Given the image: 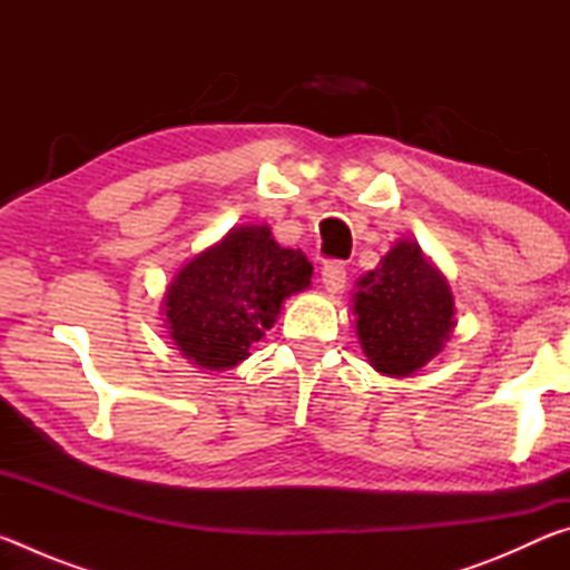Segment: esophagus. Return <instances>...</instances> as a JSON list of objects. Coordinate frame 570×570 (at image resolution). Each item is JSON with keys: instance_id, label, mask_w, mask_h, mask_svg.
I'll list each match as a JSON object with an SVG mask.
<instances>
[{"instance_id": "esophagus-1", "label": "esophagus", "mask_w": 570, "mask_h": 570, "mask_svg": "<svg viewBox=\"0 0 570 570\" xmlns=\"http://www.w3.org/2000/svg\"><path fill=\"white\" fill-rule=\"evenodd\" d=\"M322 284L326 286V292L340 294L346 284V266L342 262H326L322 266Z\"/></svg>"}]
</instances>
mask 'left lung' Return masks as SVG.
<instances>
[{
  "instance_id": "1",
  "label": "left lung",
  "mask_w": 570,
  "mask_h": 570,
  "mask_svg": "<svg viewBox=\"0 0 570 570\" xmlns=\"http://www.w3.org/2000/svg\"><path fill=\"white\" fill-rule=\"evenodd\" d=\"M356 334L372 366L410 377L442 350L452 332L450 286L417 244L400 240L354 294Z\"/></svg>"
}]
</instances>
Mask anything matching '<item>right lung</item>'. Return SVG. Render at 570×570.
Returning <instances> with one entry per match:
<instances>
[{"instance_id": "obj_1", "label": "right lung", "mask_w": 570, "mask_h": 570, "mask_svg": "<svg viewBox=\"0 0 570 570\" xmlns=\"http://www.w3.org/2000/svg\"><path fill=\"white\" fill-rule=\"evenodd\" d=\"M302 250L282 248L266 226L236 228L180 268L166 294L170 340L193 364L226 370L272 330L282 302L312 284Z\"/></svg>"}]
</instances>
